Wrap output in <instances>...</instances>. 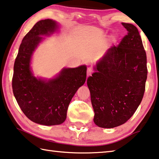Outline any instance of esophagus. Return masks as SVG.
<instances>
[{
  "label": "esophagus",
  "instance_id": "obj_1",
  "mask_svg": "<svg viewBox=\"0 0 159 159\" xmlns=\"http://www.w3.org/2000/svg\"><path fill=\"white\" fill-rule=\"evenodd\" d=\"M92 73H93L92 68H90V67L88 68V69H87V75H88V76H89V75H91Z\"/></svg>",
  "mask_w": 159,
  "mask_h": 159
}]
</instances>
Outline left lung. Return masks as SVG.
I'll use <instances>...</instances> for the list:
<instances>
[{
  "instance_id": "1",
  "label": "left lung",
  "mask_w": 159,
  "mask_h": 159,
  "mask_svg": "<svg viewBox=\"0 0 159 159\" xmlns=\"http://www.w3.org/2000/svg\"><path fill=\"white\" fill-rule=\"evenodd\" d=\"M118 46L107 49L94 67L87 84L98 127L113 128L130 119L142 102L147 79V54L134 25Z\"/></svg>"
}]
</instances>
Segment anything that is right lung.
Wrapping results in <instances>:
<instances>
[{
  "instance_id": "1",
  "label": "right lung",
  "mask_w": 159,
  "mask_h": 159,
  "mask_svg": "<svg viewBox=\"0 0 159 159\" xmlns=\"http://www.w3.org/2000/svg\"><path fill=\"white\" fill-rule=\"evenodd\" d=\"M58 25L50 19L37 22L20 46L15 61L12 87L14 96L26 117L37 124L60 125L66 118L68 107L86 79V66L66 68L56 78L44 80L34 76L30 69L32 54L44 38L56 31Z\"/></svg>"
}]
</instances>
